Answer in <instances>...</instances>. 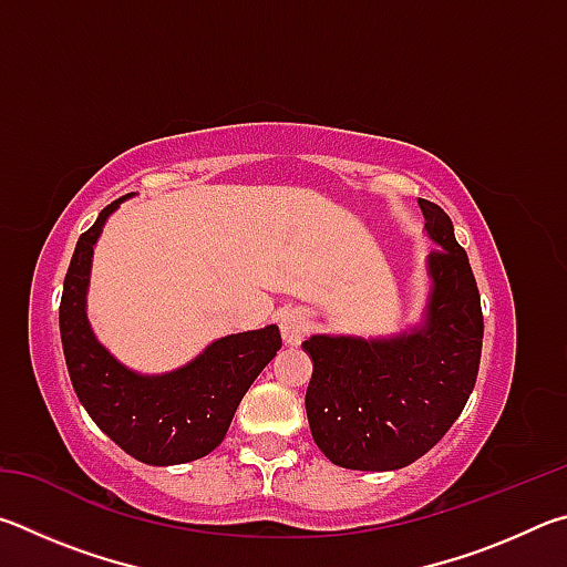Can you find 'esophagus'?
Returning <instances> with one entry per match:
<instances>
[{"label":"esophagus","instance_id":"esophagus-1","mask_svg":"<svg viewBox=\"0 0 567 567\" xmlns=\"http://www.w3.org/2000/svg\"><path fill=\"white\" fill-rule=\"evenodd\" d=\"M307 330H310V318H307V312L300 310V307L287 310L280 318V332H282L285 344H300Z\"/></svg>","mask_w":567,"mask_h":567}]
</instances>
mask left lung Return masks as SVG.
Segmentation results:
<instances>
[{
  "instance_id": "obj_1",
  "label": "left lung",
  "mask_w": 567,
  "mask_h": 567,
  "mask_svg": "<svg viewBox=\"0 0 567 567\" xmlns=\"http://www.w3.org/2000/svg\"><path fill=\"white\" fill-rule=\"evenodd\" d=\"M430 292L420 324L385 334H312L305 395L307 420L324 457L348 470H400L440 443L475 388L483 350V310L465 249L450 217L417 199Z\"/></svg>"
}]
</instances>
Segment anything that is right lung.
Returning <instances> with one entry per match:
<instances>
[{"instance_id": "obj_1", "label": "right lung", "mask_w": 567, "mask_h": 567, "mask_svg": "<svg viewBox=\"0 0 567 567\" xmlns=\"http://www.w3.org/2000/svg\"><path fill=\"white\" fill-rule=\"evenodd\" d=\"M130 197V195H127ZM76 239L60 305V334L76 398L124 453L147 465H182L223 443L229 422L282 338L277 324L225 334L177 370L142 375L104 348L87 318L94 245L124 199Z\"/></svg>"}]
</instances>
